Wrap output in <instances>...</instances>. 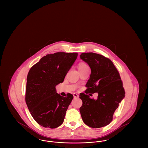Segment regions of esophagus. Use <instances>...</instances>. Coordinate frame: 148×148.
<instances>
[{
    "instance_id": "34e87169",
    "label": "esophagus",
    "mask_w": 148,
    "mask_h": 148,
    "mask_svg": "<svg viewBox=\"0 0 148 148\" xmlns=\"http://www.w3.org/2000/svg\"><path fill=\"white\" fill-rule=\"evenodd\" d=\"M73 96H74V98H77L79 97V95L76 93H74Z\"/></svg>"
}]
</instances>
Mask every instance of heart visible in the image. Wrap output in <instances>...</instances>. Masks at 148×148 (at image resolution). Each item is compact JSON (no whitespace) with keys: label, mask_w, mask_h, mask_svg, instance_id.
<instances>
[{"label":"heart","mask_w":148,"mask_h":148,"mask_svg":"<svg viewBox=\"0 0 148 148\" xmlns=\"http://www.w3.org/2000/svg\"><path fill=\"white\" fill-rule=\"evenodd\" d=\"M77 67H78V69L79 71H83V70H84L85 69L89 68V66L87 65V64L85 63H83V62H81L79 64Z\"/></svg>","instance_id":"heart-1"}]
</instances>
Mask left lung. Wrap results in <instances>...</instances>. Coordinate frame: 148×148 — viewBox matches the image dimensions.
<instances>
[{
    "label": "left lung",
    "mask_w": 148,
    "mask_h": 148,
    "mask_svg": "<svg viewBox=\"0 0 148 148\" xmlns=\"http://www.w3.org/2000/svg\"><path fill=\"white\" fill-rule=\"evenodd\" d=\"M80 58L91 69L86 83V94L98 92L97 99L82 93L83 101L80 113L85 124L92 128L108 125L119 104L125 97V90L119 73L113 62L105 56L94 53H83Z\"/></svg>",
    "instance_id": "1"
}]
</instances>
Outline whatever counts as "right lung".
I'll use <instances>...</instances> for the list:
<instances>
[{
	"label": "right lung",
	"mask_w": 148,
	"mask_h": 148,
	"mask_svg": "<svg viewBox=\"0 0 148 148\" xmlns=\"http://www.w3.org/2000/svg\"><path fill=\"white\" fill-rule=\"evenodd\" d=\"M77 56V53L47 54L29 71L25 102L32 116L40 125L53 129L63 123L73 95L70 93L65 97L60 95L56 93V86L63 82Z\"/></svg>",
	"instance_id": "1"
}]
</instances>
